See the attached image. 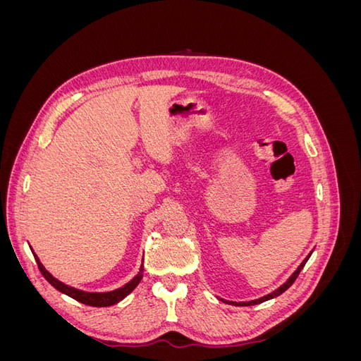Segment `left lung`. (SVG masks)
<instances>
[{
    "instance_id": "left-lung-1",
    "label": "left lung",
    "mask_w": 361,
    "mask_h": 361,
    "mask_svg": "<svg viewBox=\"0 0 361 361\" xmlns=\"http://www.w3.org/2000/svg\"><path fill=\"white\" fill-rule=\"evenodd\" d=\"M312 256V253L305 257L302 262H301V265L297 268V271L293 272V274L286 280V283H283V285L280 286V288H277L276 290H272L271 293H268V295H265V297H262V298H257V300H251V301H243V302H235V301H227V300H223V298H220L223 302H227V304H232V305H255V304H260V302H264V301H268V300H272V298H276V297H279V295H281L283 292H285L286 289H289L290 286H292V283L297 280V277H298V274L301 272V269L304 268V265H305V262L309 260V257Z\"/></svg>"
}]
</instances>
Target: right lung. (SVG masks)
Returning a JSON list of instances; mask_svg holds the SVG:
<instances>
[{"label":"right lung","instance_id":"right-lung-1","mask_svg":"<svg viewBox=\"0 0 361 361\" xmlns=\"http://www.w3.org/2000/svg\"><path fill=\"white\" fill-rule=\"evenodd\" d=\"M32 256H35V259L37 262V267H39V269L42 272V276L45 277L54 288H56L57 290H60L61 293L68 295V297H71V298H73L76 301H80V302H82L85 305H93V307H108V305H114L118 301H122L125 297H128V295L137 288V285L141 281V279H143V269H145V267H143V264H141L138 274L133 280L128 281L125 286L118 288V289H114V290H110V292H85V290H80V289H75L72 286L64 285V283H61L56 277H52L51 272H48L45 269V267L42 265V262L39 260V257L36 256L35 251H32Z\"/></svg>","mask_w":361,"mask_h":361}]
</instances>
